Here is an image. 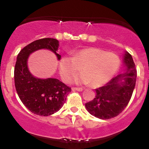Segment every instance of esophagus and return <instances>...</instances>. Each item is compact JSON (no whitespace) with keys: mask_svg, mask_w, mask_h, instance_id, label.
I'll list each match as a JSON object with an SVG mask.
<instances>
[{"mask_svg":"<svg viewBox=\"0 0 149 149\" xmlns=\"http://www.w3.org/2000/svg\"><path fill=\"white\" fill-rule=\"evenodd\" d=\"M72 89H73V91H83V88H79V87H73V88H72Z\"/></svg>","mask_w":149,"mask_h":149,"instance_id":"1","label":"esophagus"}]
</instances>
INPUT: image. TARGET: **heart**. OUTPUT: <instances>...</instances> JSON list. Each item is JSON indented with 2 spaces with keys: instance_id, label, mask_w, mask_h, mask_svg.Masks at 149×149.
Wrapping results in <instances>:
<instances>
[{
  "instance_id": "heart-1",
  "label": "heart",
  "mask_w": 149,
  "mask_h": 149,
  "mask_svg": "<svg viewBox=\"0 0 149 149\" xmlns=\"http://www.w3.org/2000/svg\"><path fill=\"white\" fill-rule=\"evenodd\" d=\"M120 65L117 54L100 48L80 49L73 56H63L60 61V72L64 81H68L81 68L83 73L75 78L76 83H90L100 86L112 79Z\"/></svg>"
}]
</instances>
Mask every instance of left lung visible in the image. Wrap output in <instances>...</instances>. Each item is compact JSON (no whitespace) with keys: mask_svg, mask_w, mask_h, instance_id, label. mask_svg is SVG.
<instances>
[{"mask_svg":"<svg viewBox=\"0 0 149 149\" xmlns=\"http://www.w3.org/2000/svg\"><path fill=\"white\" fill-rule=\"evenodd\" d=\"M124 63L125 72L113 78L104 86L96 89V97L86 104L91 115L102 120L113 118L127 107L136 86L137 70L131 55L126 52Z\"/></svg>","mask_w":149,"mask_h":149,"instance_id":"8db88e82","label":"left lung"}]
</instances>
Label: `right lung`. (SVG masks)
Returning <instances> with one entry per match:
<instances>
[{
	"instance_id": "obj_1",
	"label": "right lung",
	"mask_w": 149,
	"mask_h": 149,
	"mask_svg": "<svg viewBox=\"0 0 149 149\" xmlns=\"http://www.w3.org/2000/svg\"><path fill=\"white\" fill-rule=\"evenodd\" d=\"M59 42L56 39L43 38L25 46L19 53L14 68L16 90L21 101L31 112L40 116H48L58 112L66 101L71 88L57 79H40L34 77L29 71L27 59L30 53L40 49L52 51L58 54Z\"/></svg>"
}]
</instances>
